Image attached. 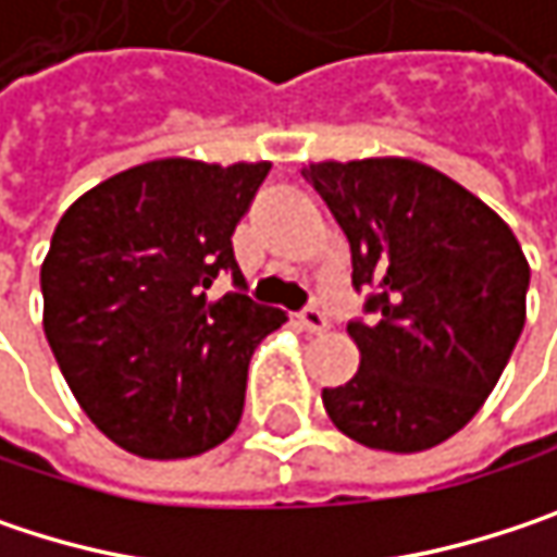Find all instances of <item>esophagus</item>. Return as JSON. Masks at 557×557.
<instances>
[{
  "label": "esophagus",
  "mask_w": 557,
  "mask_h": 557,
  "mask_svg": "<svg viewBox=\"0 0 557 557\" xmlns=\"http://www.w3.org/2000/svg\"><path fill=\"white\" fill-rule=\"evenodd\" d=\"M296 319H299V325H302L306 332H325V329H329V315H325V309L315 306V302L306 306Z\"/></svg>",
  "instance_id": "34e87169"
}]
</instances>
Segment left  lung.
<instances>
[{"instance_id": "1", "label": "left lung", "mask_w": 557, "mask_h": 557, "mask_svg": "<svg viewBox=\"0 0 557 557\" xmlns=\"http://www.w3.org/2000/svg\"><path fill=\"white\" fill-rule=\"evenodd\" d=\"M302 176L351 245L368 289L348 322L358 374L322 389L329 419L381 451H425L471 422L525 325V255L500 215L406 158L322 161Z\"/></svg>"}]
</instances>
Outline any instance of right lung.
I'll return each mask as SVG.
<instances>
[{"label":"right lung","instance_id":"right-lung-1","mask_svg":"<svg viewBox=\"0 0 557 557\" xmlns=\"http://www.w3.org/2000/svg\"><path fill=\"white\" fill-rule=\"evenodd\" d=\"M271 164L148 161L83 193L41 264L45 335L102 435L141 458L225 442L248 361L286 312L255 302L232 235ZM228 273L222 297L211 283Z\"/></svg>","mask_w":557,"mask_h":557}]
</instances>
